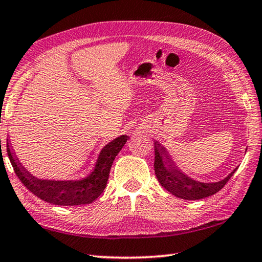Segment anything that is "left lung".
Instances as JSON below:
<instances>
[{"label": "left lung", "mask_w": 262, "mask_h": 262, "mask_svg": "<svg viewBox=\"0 0 262 262\" xmlns=\"http://www.w3.org/2000/svg\"><path fill=\"white\" fill-rule=\"evenodd\" d=\"M154 166L159 184L174 196L184 199V200H200V199L214 195L224 187L229 179L237 171V168H234L227 178L216 181V183L196 181L172 166L165 148L162 147L158 142H155Z\"/></svg>", "instance_id": "1"}]
</instances>
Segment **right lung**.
Here are the masks:
<instances>
[{"label":"right lung","instance_id":"add662e5","mask_svg":"<svg viewBox=\"0 0 262 262\" xmlns=\"http://www.w3.org/2000/svg\"><path fill=\"white\" fill-rule=\"evenodd\" d=\"M127 140V135H121L111 141L100 150L91 170L79 178L72 180L38 179L20 165L8 143L7 151L15 173L35 196L52 205L79 206L94 202L104 192L114 158L126 144Z\"/></svg>","mask_w":262,"mask_h":262}]
</instances>
